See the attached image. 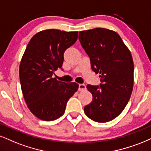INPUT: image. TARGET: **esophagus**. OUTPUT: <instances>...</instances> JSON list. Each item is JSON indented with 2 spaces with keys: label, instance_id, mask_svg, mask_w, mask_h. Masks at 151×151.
I'll return each instance as SVG.
<instances>
[{
  "label": "esophagus",
  "instance_id": "1",
  "mask_svg": "<svg viewBox=\"0 0 151 151\" xmlns=\"http://www.w3.org/2000/svg\"><path fill=\"white\" fill-rule=\"evenodd\" d=\"M86 90V86L84 84H80L78 87L79 91H84Z\"/></svg>",
  "mask_w": 151,
  "mask_h": 151
}]
</instances>
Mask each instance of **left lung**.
Segmentation results:
<instances>
[{
  "label": "left lung",
  "mask_w": 151,
  "mask_h": 151,
  "mask_svg": "<svg viewBox=\"0 0 151 151\" xmlns=\"http://www.w3.org/2000/svg\"><path fill=\"white\" fill-rule=\"evenodd\" d=\"M81 44L90 59L91 68L101 83L87 85L93 99L85 106L91 120L106 122L122 112L133 90L134 63L131 52L115 31L96 28L79 32Z\"/></svg>",
  "instance_id": "obj_1"
}]
</instances>
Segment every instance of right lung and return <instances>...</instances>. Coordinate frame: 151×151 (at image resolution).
<instances>
[{"mask_svg":"<svg viewBox=\"0 0 151 151\" xmlns=\"http://www.w3.org/2000/svg\"><path fill=\"white\" fill-rule=\"evenodd\" d=\"M78 31L47 29L32 37L19 65L22 91L29 109L45 121L63 115L67 101L78 89L76 83L58 81L52 75L61 68L64 53L75 43Z\"/></svg>","mask_w":151,"mask_h":151,"instance_id":"1","label":"right lung"}]
</instances>
